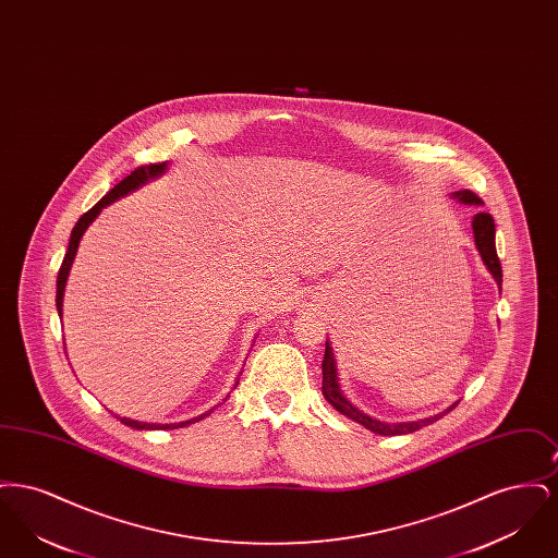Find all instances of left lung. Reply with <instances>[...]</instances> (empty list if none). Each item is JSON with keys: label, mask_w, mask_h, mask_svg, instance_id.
<instances>
[{"label": "left lung", "mask_w": 558, "mask_h": 558, "mask_svg": "<svg viewBox=\"0 0 558 558\" xmlns=\"http://www.w3.org/2000/svg\"><path fill=\"white\" fill-rule=\"evenodd\" d=\"M453 198L466 203V205H478L481 198H478L475 192L471 190H458L453 192ZM473 234H475V244H477L478 253H481V259L485 267L492 271V276L496 278L500 291H502V266H500V259H498V253H496V223H494V217L489 213L478 211L473 217ZM322 393L326 401L330 405H335L341 414H345L347 418L360 423V425L366 426L372 433H378V435H405V433H414L418 430L421 426L430 425L435 423L437 418H441L444 414H448L450 410H446L444 414H437V416H430L425 421H416V423H399V425H389V423H380L376 418H371L368 414H364L362 410H357L349 399L341 393L339 389V383H337V368H335V353H332V347L326 341V351H324V360H322Z\"/></svg>", "instance_id": "left-lung-1"}]
</instances>
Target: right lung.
Masks as SVG:
<instances>
[{"label":"right lung","mask_w":558,"mask_h":558,"mask_svg":"<svg viewBox=\"0 0 558 558\" xmlns=\"http://www.w3.org/2000/svg\"><path fill=\"white\" fill-rule=\"evenodd\" d=\"M165 169H167V162H150V165H142V167L133 169L132 173H130L125 180H121L117 186L112 187V190H108L107 194H105L89 211L81 215L80 221L75 223V228H73V232H71L69 248H66V255H64V259H62V266L58 269V280H56V307H58V314H60V316H62V294H64V287H66V278H69L71 266H73V259H75V255H77L81 236H83V232L87 230V226L98 217V213L102 211L107 205L114 203L119 196H125L128 192H132L135 187L146 184L148 180L157 178ZM236 385H239V383H236ZM207 414H209V412H207ZM207 414H201L198 418H192V421L180 423V425H150V423H137V421L121 418V416H117V418H119L123 425L133 426V428H175V426H186L190 425V423H194V421H201V418H205Z\"/></svg>","instance_id":"add662e5"}]
</instances>
